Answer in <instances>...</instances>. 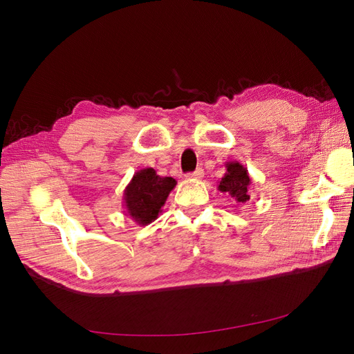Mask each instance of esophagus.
Masks as SVG:
<instances>
[{"label":"esophagus","instance_id":"1","mask_svg":"<svg viewBox=\"0 0 354 354\" xmlns=\"http://www.w3.org/2000/svg\"><path fill=\"white\" fill-rule=\"evenodd\" d=\"M187 177L189 178H202L203 177V169L202 168H196L194 173H190V174H187Z\"/></svg>","mask_w":354,"mask_h":354}]
</instances>
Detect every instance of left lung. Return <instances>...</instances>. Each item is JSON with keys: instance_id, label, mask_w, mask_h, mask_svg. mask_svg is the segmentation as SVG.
Here are the masks:
<instances>
[{"instance_id": "8db88e82", "label": "left lung", "mask_w": 354, "mask_h": 354, "mask_svg": "<svg viewBox=\"0 0 354 354\" xmlns=\"http://www.w3.org/2000/svg\"><path fill=\"white\" fill-rule=\"evenodd\" d=\"M217 189L223 194L232 196L236 203L250 201L251 194V177L246 169L238 160H227L226 174L218 181Z\"/></svg>"}]
</instances>
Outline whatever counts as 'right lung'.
Masks as SVG:
<instances>
[{
    "label": "right lung",
    "mask_w": 354,
    "mask_h": 354,
    "mask_svg": "<svg viewBox=\"0 0 354 354\" xmlns=\"http://www.w3.org/2000/svg\"><path fill=\"white\" fill-rule=\"evenodd\" d=\"M176 185L173 177H160L153 168L137 171L124 190V212L138 226H147L162 212L165 201Z\"/></svg>",
    "instance_id": "obj_1"
}]
</instances>
